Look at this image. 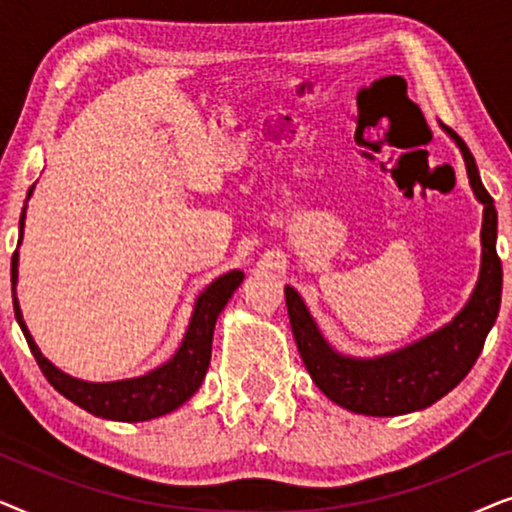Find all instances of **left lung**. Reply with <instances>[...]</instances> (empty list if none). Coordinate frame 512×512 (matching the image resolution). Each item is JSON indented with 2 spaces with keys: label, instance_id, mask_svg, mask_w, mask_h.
Masks as SVG:
<instances>
[{
  "label": "left lung",
  "instance_id": "left-lung-1",
  "mask_svg": "<svg viewBox=\"0 0 512 512\" xmlns=\"http://www.w3.org/2000/svg\"><path fill=\"white\" fill-rule=\"evenodd\" d=\"M440 128L459 146L466 163L468 184L485 207L480 230V275L471 298L457 317L396 352L361 359L338 352L319 331L300 293L293 286L284 289L293 338L312 382L333 403L356 415L396 417L424 410L440 401L464 380L478 361L487 333L499 317L503 270L496 256L494 200L482 186L478 165L468 146L450 128L445 125Z\"/></svg>",
  "mask_w": 512,
  "mask_h": 512
}]
</instances>
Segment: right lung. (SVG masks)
<instances>
[{
  "label": "right lung",
  "mask_w": 512,
  "mask_h": 512,
  "mask_svg": "<svg viewBox=\"0 0 512 512\" xmlns=\"http://www.w3.org/2000/svg\"><path fill=\"white\" fill-rule=\"evenodd\" d=\"M34 191V186L27 191V200ZM27 200L20 214V242H23V228H25V212ZM244 272L230 270L219 279H214L205 291L195 298L191 321H188L186 335L181 340L177 352L172 354L170 361L163 366L153 368L151 373L130 377V380H116V382H88L79 380L62 373L58 366L41 354L37 342L27 331L23 312H20V303L16 298V284H18V249L11 261V284H13V312H16V321L23 328L27 345H30L34 359H37L41 373L46 380L58 389L62 396L79 405L90 415L111 419V422H146V419L163 417L167 412H174L181 408L195 391L200 389L202 380H205L209 359H212V338L214 326L223 307L228 305L230 296H233L237 286L242 284Z\"/></svg>",
  "instance_id": "right-lung-1"
}]
</instances>
